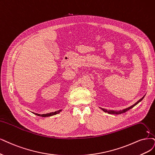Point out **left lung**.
I'll return each mask as SVG.
<instances>
[{
  "label": "left lung",
  "instance_id": "obj_1",
  "mask_svg": "<svg viewBox=\"0 0 155 155\" xmlns=\"http://www.w3.org/2000/svg\"><path fill=\"white\" fill-rule=\"evenodd\" d=\"M144 97H142V98L140 99V100H139L138 101H137V103H135V104H134V105H133L132 106H131V107H128V108H126V109H124V110H122V111H120V112H114V111H110V110H104V109H103V110H104V112H108V114H122V113H124V112H127L128 110H129L130 109H131V108H133L134 107H135L137 104H139V103L140 102V101H141L142 100H143V98H144Z\"/></svg>",
  "mask_w": 155,
  "mask_h": 155
}]
</instances>
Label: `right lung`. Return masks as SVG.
I'll use <instances>...</instances> for the list:
<instances>
[{
	"label": "right lung",
	"instance_id": "add662e5",
	"mask_svg": "<svg viewBox=\"0 0 155 155\" xmlns=\"http://www.w3.org/2000/svg\"><path fill=\"white\" fill-rule=\"evenodd\" d=\"M61 110H58L57 112H51V113H49V114H42V116L43 117H47V116H54V115H55V114H59V112H61ZM38 115L39 116V114H38Z\"/></svg>",
	"mask_w": 155,
	"mask_h": 155
}]
</instances>
